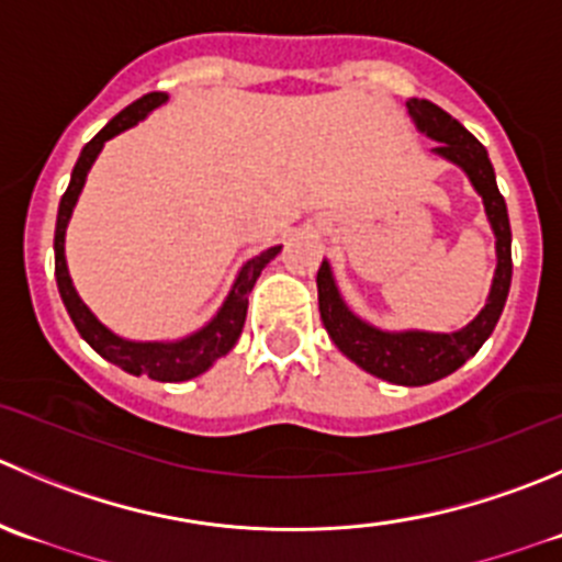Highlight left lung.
<instances>
[{
    "instance_id": "1",
    "label": "left lung",
    "mask_w": 562,
    "mask_h": 562,
    "mask_svg": "<svg viewBox=\"0 0 562 562\" xmlns=\"http://www.w3.org/2000/svg\"><path fill=\"white\" fill-rule=\"evenodd\" d=\"M406 109L417 131H423V134L439 143L434 154L459 165L472 181L475 192L483 198V205H486V216L492 222L494 238H497V271H494L486 307L464 329L450 331V335L417 329L384 331L364 324L359 315L348 310V304L342 302L340 291L335 285L331 266L326 260L321 263L315 282H318L321 321H324L335 346L351 362H357L359 368L379 375V379L392 381V384L423 386L459 370L488 340L499 315H503L505 299H508L514 260H510L508 209H505V198L497 189V178H494V167L488 161L486 148L459 120L450 117L445 109L426 101V98H408Z\"/></svg>"
}]
</instances>
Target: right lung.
Masks as SVG:
<instances>
[{"mask_svg":"<svg viewBox=\"0 0 562 562\" xmlns=\"http://www.w3.org/2000/svg\"><path fill=\"white\" fill-rule=\"evenodd\" d=\"M167 101V92H148L139 101H134L131 106H125L123 112L114 114L90 143L81 148L79 161H76L74 172H70V183L65 189L63 200H59L57 211V231H54V277H57L59 296H63L65 310H68L70 321L79 329V335L101 353L103 359H109L112 364L123 368L131 375H148L154 381H189L194 375L205 373L211 364L220 357H225L233 346H236L238 335L244 329V318H247V304L249 293H252L255 282H258L260 271L266 269L269 260H274L280 255L282 247H271L266 252L255 255L252 260L241 266L236 282H233L231 293H227L225 304L220 307V313L198 329L194 335L181 337V340H154V342H139V340H125V337L114 335L112 329L101 324L95 315L90 313L85 302L76 293L74 282H70L68 263H65V227H68L70 214H74V205L79 200L81 187L87 181V172H90L92 161L101 154L103 143L117 136L120 131L131 128L139 120L148 117V112H154L156 106Z\"/></svg>","mask_w":562,"mask_h":562,"instance_id":"1","label":"right lung"}]
</instances>
